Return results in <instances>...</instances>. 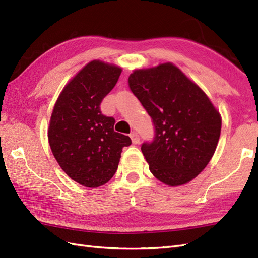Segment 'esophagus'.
Instances as JSON below:
<instances>
[{"label": "esophagus", "mask_w": 258, "mask_h": 258, "mask_svg": "<svg viewBox=\"0 0 258 258\" xmlns=\"http://www.w3.org/2000/svg\"><path fill=\"white\" fill-rule=\"evenodd\" d=\"M130 138L132 140V143L134 144H138L140 142V136L137 134V132H132L130 135Z\"/></svg>", "instance_id": "34e87169"}]
</instances>
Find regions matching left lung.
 <instances>
[{
    "label": "left lung",
    "mask_w": 258,
    "mask_h": 258,
    "mask_svg": "<svg viewBox=\"0 0 258 258\" xmlns=\"http://www.w3.org/2000/svg\"><path fill=\"white\" fill-rule=\"evenodd\" d=\"M128 85L154 126L153 140L141 146L151 172L170 186L188 183L207 167L216 150L220 113L172 63L137 70Z\"/></svg>",
    "instance_id": "obj_1"
}]
</instances>
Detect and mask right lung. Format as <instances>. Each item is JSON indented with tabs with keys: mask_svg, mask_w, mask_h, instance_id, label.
<instances>
[{
	"mask_svg": "<svg viewBox=\"0 0 258 258\" xmlns=\"http://www.w3.org/2000/svg\"><path fill=\"white\" fill-rule=\"evenodd\" d=\"M121 69L93 60L75 75L54 104L48 130L59 166L79 184L99 187L115 174L131 139L114 131L115 119L100 105L119 79Z\"/></svg>",
	"mask_w": 258,
	"mask_h": 258,
	"instance_id": "add662e5",
	"label": "right lung"
}]
</instances>
